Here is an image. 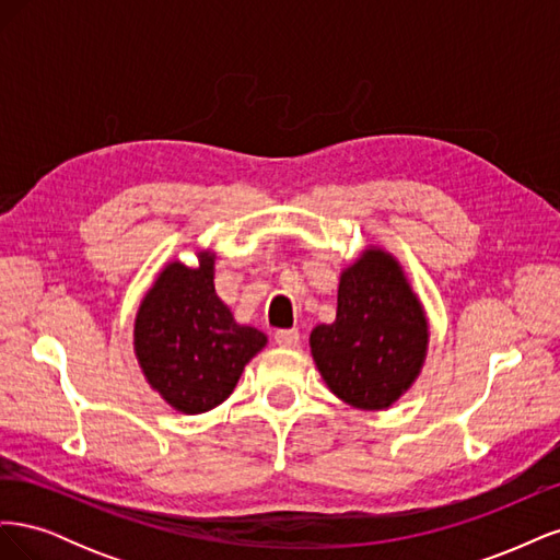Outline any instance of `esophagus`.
Here are the masks:
<instances>
[{"mask_svg": "<svg viewBox=\"0 0 560 560\" xmlns=\"http://www.w3.org/2000/svg\"><path fill=\"white\" fill-rule=\"evenodd\" d=\"M299 331L296 329H280L276 331V343L280 348H296L299 346Z\"/></svg>", "mask_w": 560, "mask_h": 560, "instance_id": "1", "label": "esophagus"}]
</instances>
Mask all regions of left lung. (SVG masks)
Returning a JSON list of instances; mask_svg holds the SVG:
<instances>
[{"instance_id": "1", "label": "left lung", "mask_w": 560, "mask_h": 560, "mask_svg": "<svg viewBox=\"0 0 560 560\" xmlns=\"http://www.w3.org/2000/svg\"><path fill=\"white\" fill-rule=\"evenodd\" d=\"M428 343V315L401 264L374 245L341 270L336 319L311 331L322 381L362 411L387 409L416 383Z\"/></svg>"}]
</instances>
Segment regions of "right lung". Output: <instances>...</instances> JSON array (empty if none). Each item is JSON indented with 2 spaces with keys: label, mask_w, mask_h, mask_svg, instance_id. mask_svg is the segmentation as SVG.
<instances>
[{
  "label": "right lung",
  "mask_w": 560,
  "mask_h": 560,
  "mask_svg": "<svg viewBox=\"0 0 560 560\" xmlns=\"http://www.w3.org/2000/svg\"><path fill=\"white\" fill-rule=\"evenodd\" d=\"M214 257L198 252V266L167 264L135 315V358L147 383L175 411L206 413L229 399L245 364L268 338L238 325L214 292Z\"/></svg>",
  "instance_id": "add662e5"
}]
</instances>
